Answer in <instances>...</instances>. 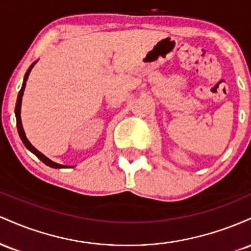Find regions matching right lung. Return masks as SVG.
<instances>
[{"label": "right lung", "instance_id": "obj_1", "mask_svg": "<svg viewBox=\"0 0 251 251\" xmlns=\"http://www.w3.org/2000/svg\"><path fill=\"white\" fill-rule=\"evenodd\" d=\"M36 61L33 63V65L30 66L29 68H28V71L25 72V79H24V83H22V87L20 89L19 92V96H17V101H16V107H15V116H16V124H17V131H19V134H20V138L22 139V142H24L25 146L29 150L30 152H33L34 154L36 155L37 158H39L41 162H43L46 164V165L50 166V168H54V169H61V168H66V166L61 165V164H57V163H54L51 162L50 159H48L47 157H46L45 154H42L41 152L37 151V150L34 148L33 145H31L29 140L27 139V137H25V131H24V127H22V122H21V101H22V96H24V91H25V81H27L28 79V75H29L31 68L34 67V65H35Z\"/></svg>", "mask_w": 251, "mask_h": 251}]
</instances>
